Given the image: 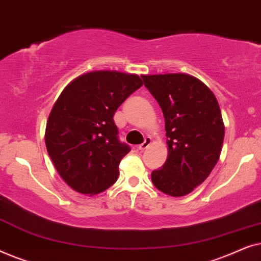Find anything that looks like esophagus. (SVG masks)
Instances as JSON below:
<instances>
[{"mask_svg":"<svg viewBox=\"0 0 261 261\" xmlns=\"http://www.w3.org/2000/svg\"><path fill=\"white\" fill-rule=\"evenodd\" d=\"M151 142H152L151 138H146V139H145V141L142 142L141 145H139V146H138V149H140V151H145V149L147 148L149 145H151Z\"/></svg>","mask_w":261,"mask_h":261,"instance_id":"1","label":"esophagus"}]
</instances>
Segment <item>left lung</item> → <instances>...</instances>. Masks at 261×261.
I'll list each match as a JSON object with an SVG mask.
<instances>
[{
    "label": "left lung",
    "mask_w": 261,
    "mask_h": 261,
    "mask_svg": "<svg viewBox=\"0 0 261 261\" xmlns=\"http://www.w3.org/2000/svg\"><path fill=\"white\" fill-rule=\"evenodd\" d=\"M165 117L169 155L151 173L164 194L179 197L202 184L220 158L224 138L215 95L197 78L184 73L142 76Z\"/></svg>",
    "instance_id": "8db88e82"
}]
</instances>
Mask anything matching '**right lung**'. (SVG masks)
I'll use <instances>...</instances> for the list:
<instances>
[{
  "label": "right lung",
  "mask_w": 261,
  "mask_h": 261,
  "mask_svg": "<svg viewBox=\"0 0 261 261\" xmlns=\"http://www.w3.org/2000/svg\"><path fill=\"white\" fill-rule=\"evenodd\" d=\"M142 85L137 74L95 71L64 89L49 114L45 142L60 177L73 190L95 195L119 177L130 151L114 122L117 108Z\"/></svg>",
  "instance_id": "1"
}]
</instances>
